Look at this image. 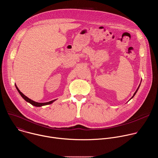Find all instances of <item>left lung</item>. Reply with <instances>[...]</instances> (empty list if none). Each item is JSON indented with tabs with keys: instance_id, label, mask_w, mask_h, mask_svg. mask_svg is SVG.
<instances>
[{
	"instance_id": "left-lung-1",
	"label": "left lung",
	"mask_w": 158,
	"mask_h": 158,
	"mask_svg": "<svg viewBox=\"0 0 158 158\" xmlns=\"http://www.w3.org/2000/svg\"><path fill=\"white\" fill-rule=\"evenodd\" d=\"M140 84H139V86H138V89H137V90H136V92H135V93H134V94H133V96H132V98H131V99H129V100H131V99H132V98H134V96H135V94H136V93H137V91H138V89H139V87H140Z\"/></svg>"
}]
</instances>
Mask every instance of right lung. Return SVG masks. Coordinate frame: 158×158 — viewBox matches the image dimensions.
I'll use <instances>...</instances> for the list:
<instances>
[{"mask_svg": "<svg viewBox=\"0 0 158 158\" xmlns=\"http://www.w3.org/2000/svg\"><path fill=\"white\" fill-rule=\"evenodd\" d=\"M15 87H16V89H17V91L19 92V93L20 94V95L22 96V98H23L26 102L30 103L31 104H32V106H35V107H41V106H43L49 105V104H52V102H54L56 100V99H54V100H52V101H51L47 102H37L34 101H32V99H29V98H27L26 96H25L23 93H22L20 92V90L18 89L17 86L15 84Z\"/></svg>", "mask_w": 158, "mask_h": 158, "instance_id": "add662e5", "label": "right lung"}]
</instances>
